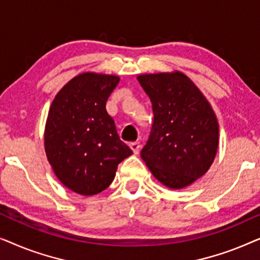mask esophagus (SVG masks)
I'll return each mask as SVG.
<instances>
[{
  "instance_id": "esophagus-1",
  "label": "esophagus",
  "mask_w": 260,
  "mask_h": 260,
  "mask_svg": "<svg viewBox=\"0 0 260 260\" xmlns=\"http://www.w3.org/2000/svg\"><path fill=\"white\" fill-rule=\"evenodd\" d=\"M130 148H131V150L134 151L135 155L138 154V152H140V149H141L140 142H133V143H130Z\"/></svg>"
}]
</instances>
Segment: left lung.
Masks as SVG:
<instances>
[{
    "label": "left lung",
    "instance_id": "obj_1",
    "mask_svg": "<svg viewBox=\"0 0 260 260\" xmlns=\"http://www.w3.org/2000/svg\"><path fill=\"white\" fill-rule=\"evenodd\" d=\"M141 86L150 98L154 123L141 157L166 187L189 186L214 161L219 124L211 104L186 74H141Z\"/></svg>",
    "mask_w": 260,
    "mask_h": 260
}]
</instances>
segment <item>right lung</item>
<instances>
[{
  "label": "right lung",
  "instance_id": "1",
  "mask_svg": "<svg viewBox=\"0 0 260 260\" xmlns=\"http://www.w3.org/2000/svg\"><path fill=\"white\" fill-rule=\"evenodd\" d=\"M119 77L86 72L71 79L53 99L45 127V151L63 186L98 194L115 179L133 150L120 141L106 102Z\"/></svg>",
  "mask_w": 260,
  "mask_h": 260
}]
</instances>
